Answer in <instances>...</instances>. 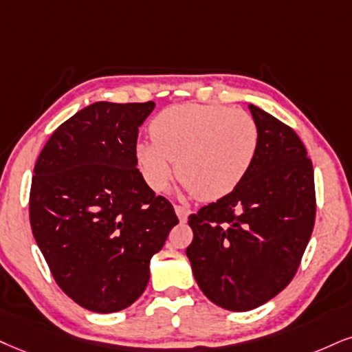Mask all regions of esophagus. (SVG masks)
<instances>
[{
	"mask_svg": "<svg viewBox=\"0 0 352 352\" xmlns=\"http://www.w3.org/2000/svg\"><path fill=\"white\" fill-rule=\"evenodd\" d=\"M175 210H176V214H177V219L181 220V222H186V219H188V215H189V209L186 206H175Z\"/></svg>",
	"mask_w": 352,
	"mask_h": 352,
	"instance_id": "34e87169",
	"label": "esophagus"
}]
</instances>
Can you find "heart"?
<instances>
[{
  "instance_id": "heart-1",
  "label": "heart",
  "mask_w": 352,
  "mask_h": 352,
  "mask_svg": "<svg viewBox=\"0 0 352 352\" xmlns=\"http://www.w3.org/2000/svg\"><path fill=\"white\" fill-rule=\"evenodd\" d=\"M151 142L137 145V160L156 192L175 175L201 201L232 192L253 166L259 148L254 117L223 104H181L168 107L150 125Z\"/></svg>"
}]
</instances>
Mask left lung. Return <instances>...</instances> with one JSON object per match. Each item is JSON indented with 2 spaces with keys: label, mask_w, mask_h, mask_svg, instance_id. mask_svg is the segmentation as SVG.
Instances as JSON below:
<instances>
[{
  "label": "left lung",
  "mask_w": 352,
  "mask_h": 352,
  "mask_svg": "<svg viewBox=\"0 0 352 352\" xmlns=\"http://www.w3.org/2000/svg\"><path fill=\"white\" fill-rule=\"evenodd\" d=\"M259 148L245 179L188 222L186 250L206 297L232 311L253 310L294 279L315 225L311 160L289 125L250 106Z\"/></svg>",
  "instance_id": "1"
}]
</instances>
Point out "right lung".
<instances>
[{"mask_svg":"<svg viewBox=\"0 0 352 352\" xmlns=\"http://www.w3.org/2000/svg\"><path fill=\"white\" fill-rule=\"evenodd\" d=\"M155 102H94L52 133L34 166L29 219L58 287L98 314L127 309L179 222L137 168L138 127Z\"/></svg>","mask_w":352,"mask_h":352,"instance_id":"add662e5","label":"right lung"}]
</instances>
